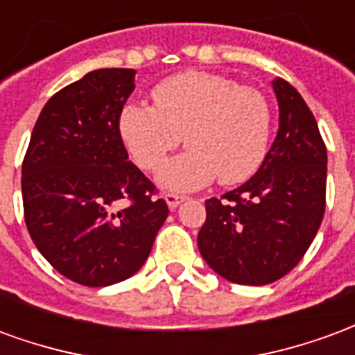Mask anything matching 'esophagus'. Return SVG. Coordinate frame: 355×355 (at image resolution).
<instances>
[{"label": "esophagus", "instance_id": "esophagus-1", "mask_svg": "<svg viewBox=\"0 0 355 355\" xmlns=\"http://www.w3.org/2000/svg\"><path fill=\"white\" fill-rule=\"evenodd\" d=\"M184 200V196H178V193H165V201H167L169 209H177Z\"/></svg>", "mask_w": 355, "mask_h": 355}]
</instances>
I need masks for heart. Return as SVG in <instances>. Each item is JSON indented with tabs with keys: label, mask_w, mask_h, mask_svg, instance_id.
Wrapping results in <instances>:
<instances>
[{
	"label": "heart",
	"mask_w": 355,
	"mask_h": 355,
	"mask_svg": "<svg viewBox=\"0 0 355 355\" xmlns=\"http://www.w3.org/2000/svg\"><path fill=\"white\" fill-rule=\"evenodd\" d=\"M155 106L127 104L119 131L142 169H162L184 135L186 154L165 165L159 180L171 190H193L218 180L245 182L264 162L272 137L266 94L226 76L188 70L152 89Z\"/></svg>",
	"instance_id": "obj_1"
}]
</instances>
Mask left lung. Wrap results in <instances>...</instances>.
I'll use <instances>...</instances> for the list:
<instances>
[{
    "label": "left lung",
    "mask_w": 355,
    "mask_h": 355,
    "mask_svg": "<svg viewBox=\"0 0 355 355\" xmlns=\"http://www.w3.org/2000/svg\"><path fill=\"white\" fill-rule=\"evenodd\" d=\"M279 131L261 169L232 192L205 201L198 247L209 266L239 285L289 274L312 245L325 213L327 148L297 89L274 81Z\"/></svg>",
    "instance_id": "1"
}]
</instances>
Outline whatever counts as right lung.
<instances>
[{
  "label": "right lung",
  "instance_id": "add662e5",
  "mask_svg": "<svg viewBox=\"0 0 355 355\" xmlns=\"http://www.w3.org/2000/svg\"><path fill=\"white\" fill-rule=\"evenodd\" d=\"M135 70L102 68L53 94L22 162L30 238L57 272L106 287L137 274L169 209L129 162L119 117Z\"/></svg>",
  "mask_w": 355,
  "mask_h": 355
}]
</instances>
